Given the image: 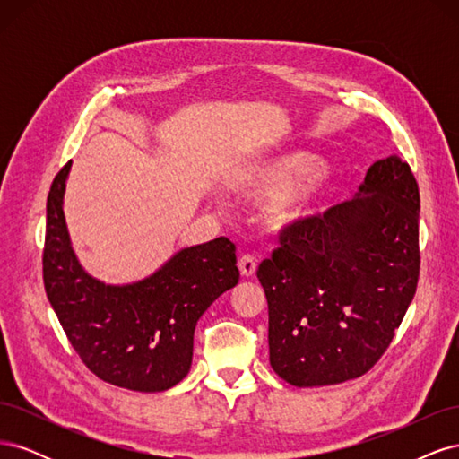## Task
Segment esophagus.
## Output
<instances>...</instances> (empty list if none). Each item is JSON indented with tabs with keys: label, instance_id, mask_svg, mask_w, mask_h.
<instances>
[{
	"label": "esophagus",
	"instance_id": "1",
	"mask_svg": "<svg viewBox=\"0 0 459 459\" xmlns=\"http://www.w3.org/2000/svg\"><path fill=\"white\" fill-rule=\"evenodd\" d=\"M239 272L243 277H251L256 272V258L253 255H243L239 258Z\"/></svg>",
	"mask_w": 459,
	"mask_h": 459
}]
</instances>
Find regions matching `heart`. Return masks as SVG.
I'll use <instances>...</instances> for the list:
<instances>
[{
    "instance_id": "b5f03b06",
    "label": "heart",
    "mask_w": 459,
    "mask_h": 459,
    "mask_svg": "<svg viewBox=\"0 0 459 459\" xmlns=\"http://www.w3.org/2000/svg\"><path fill=\"white\" fill-rule=\"evenodd\" d=\"M327 186V172L308 152H289L277 157L253 174L248 189L258 195L275 197L268 218L275 226L293 224L312 212Z\"/></svg>"
}]
</instances>
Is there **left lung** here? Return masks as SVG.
<instances>
[{"label":"left lung","instance_id":"1","mask_svg":"<svg viewBox=\"0 0 459 459\" xmlns=\"http://www.w3.org/2000/svg\"><path fill=\"white\" fill-rule=\"evenodd\" d=\"M260 262L270 366L295 386L368 373L420 280V187L410 164L373 162L356 197L290 224Z\"/></svg>","mask_w":459,"mask_h":459}]
</instances>
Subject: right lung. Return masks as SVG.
Returning a JSON list of instances; mask_svg holds the SVG:
<instances>
[{"label":"right lung","instance_id":"obj_1","mask_svg":"<svg viewBox=\"0 0 459 459\" xmlns=\"http://www.w3.org/2000/svg\"><path fill=\"white\" fill-rule=\"evenodd\" d=\"M73 160L48 195L44 285L82 362L97 377L140 393H160L189 373L199 317L239 281L235 245L218 238L178 251L155 273L128 285L95 280L73 251L63 197Z\"/></svg>","mask_w":459,"mask_h":459}]
</instances>
